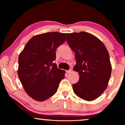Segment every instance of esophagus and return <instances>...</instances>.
<instances>
[{
    "mask_svg": "<svg viewBox=\"0 0 125 125\" xmlns=\"http://www.w3.org/2000/svg\"><path fill=\"white\" fill-rule=\"evenodd\" d=\"M71 71H72V70L71 69H69V70H68V71H66V72L67 73H70L71 72Z\"/></svg>",
    "mask_w": 125,
    "mask_h": 125,
    "instance_id": "34e87169",
    "label": "esophagus"
}]
</instances>
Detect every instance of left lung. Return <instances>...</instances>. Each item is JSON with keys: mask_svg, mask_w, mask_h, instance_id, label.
Masks as SVG:
<instances>
[{"mask_svg": "<svg viewBox=\"0 0 125 125\" xmlns=\"http://www.w3.org/2000/svg\"><path fill=\"white\" fill-rule=\"evenodd\" d=\"M66 41L75 53L76 64L74 71L79 80L73 84L78 97L88 101L99 97L106 89L111 75L109 54L101 41L89 33H66Z\"/></svg>", "mask_w": 125, "mask_h": 125, "instance_id": "left-lung-1", "label": "left lung"}]
</instances>
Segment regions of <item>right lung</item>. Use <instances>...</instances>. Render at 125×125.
I'll use <instances>...</instances> for the list:
<instances>
[{"label": "right lung", "instance_id": "right-lung-1", "mask_svg": "<svg viewBox=\"0 0 125 125\" xmlns=\"http://www.w3.org/2000/svg\"><path fill=\"white\" fill-rule=\"evenodd\" d=\"M66 34L47 32L31 38L19 56L18 74L25 91L33 99L44 101L56 93L64 71L57 67V48L66 41Z\"/></svg>", "mask_w": 125, "mask_h": 125}]
</instances>
